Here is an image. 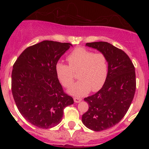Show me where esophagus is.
Wrapping results in <instances>:
<instances>
[{"instance_id":"obj_1","label":"esophagus","mask_w":149,"mask_h":149,"mask_svg":"<svg viewBox=\"0 0 149 149\" xmlns=\"http://www.w3.org/2000/svg\"><path fill=\"white\" fill-rule=\"evenodd\" d=\"M73 100H74V102H76V103H79L80 101L82 100V99L80 98V97H74Z\"/></svg>"}]
</instances>
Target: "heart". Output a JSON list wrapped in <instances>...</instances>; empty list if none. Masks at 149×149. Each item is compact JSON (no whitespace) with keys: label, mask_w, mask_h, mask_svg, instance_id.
Wrapping results in <instances>:
<instances>
[{"label":"heart","mask_w":149,"mask_h":149,"mask_svg":"<svg viewBox=\"0 0 149 149\" xmlns=\"http://www.w3.org/2000/svg\"><path fill=\"white\" fill-rule=\"evenodd\" d=\"M67 61L69 65L57 62L55 71L58 79L65 88L73 84L74 73L78 72L79 80L68 90L71 95L82 97L90 90L97 92L103 87L108 75V61L104 54L78 47L70 53Z\"/></svg>","instance_id":"heart-1"}]
</instances>
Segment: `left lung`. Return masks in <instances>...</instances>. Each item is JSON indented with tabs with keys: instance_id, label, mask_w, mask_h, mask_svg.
Masks as SVG:
<instances>
[{
	"instance_id": "obj_1",
	"label": "left lung",
	"mask_w": 149,
	"mask_h": 149,
	"mask_svg": "<svg viewBox=\"0 0 149 149\" xmlns=\"http://www.w3.org/2000/svg\"><path fill=\"white\" fill-rule=\"evenodd\" d=\"M106 56L108 75L103 87L84 99L89 104L82 122L89 129L100 132L118 123L130 107L136 90V75L131 59L124 51L107 42H88Z\"/></svg>"
}]
</instances>
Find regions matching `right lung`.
Listing matches in <instances>:
<instances>
[{
	"label": "right lung",
	"instance_id": "add662e5",
	"mask_svg": "<svg viewBox=\"0 0 149 149\" xmlns=\"http://www.w3.org/2000/svg\"><path fill=\"white\" fill-rule=\"evenodd\" d=\"M70 46L69 42L44 40L25 49L13 65L12 93L17 107L27 121L41 129L57 125L64 108L73 104L55 71Z\"/></svg>",
	"mask_w": 149,
	"mask_h": 149
}]
</instances>
